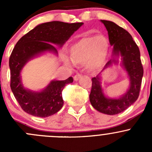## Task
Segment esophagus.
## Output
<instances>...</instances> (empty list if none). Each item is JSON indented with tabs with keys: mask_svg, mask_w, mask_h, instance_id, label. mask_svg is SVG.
<instances>
[{
	"mask_svg": "<svg viewBox=\"0 0 152 152\" xmlns=\"http://www.w3.org/2000/svg\"><path fill=\"white\" fill-rule=\"evenodd\" d=\"M81 77H82V74H79V73H77V74L75 75L74 77H73V79H74L75 81H78L79 79H80Z\"/></svg>",
	"mask_w": 152,
	"mask_h": 152,
	"instance_id": "1",
	"label": "esophagus"
}]
</instances>
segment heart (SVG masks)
Returning a JSON list of instances; mask_svg holds the SVG:
<instances>
[{"instance_id": "b5f03b06", "label": "heart", "mask_w": 152, "mask_h": 152, "mask_svg": "<svg viewBox=\"0 0 152 152\" xmlns=\"http://www.w3.org/2000/svg\"><path fill=\"white\" fill-rule=\"evenodd\" d=\"M109 53V42L105 37L92 35L81 38L69 48L70 59L76 65L87 63L90 69L99 68L105 63ZM66 56L62 61L67 66L72 63Z\"/></svg>"}]
</instances>
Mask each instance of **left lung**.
<instances>
[{
	"mask_svg": "<svg viewBox=\"0 0 152 152\" xmlns=\"http://www.w3.org/2000/svg\"><path fill=\"white\" fill-rule=\"evenodd\" d=\"M107 28L109 40L113 46L112 58L96 77L92 79L90 102L92 106L100 113L106 115L118 114L126 110L137 101L140 93L143 76L139 48L129 33L112 21L101 20ZM127 73L130 87L125 94L118 98H110L103 92L101 86V75L106 69L119 63Z\"/></svg>",
	"mask_w": 152,
	"mask_h": 152,
	"instance_id": "8db88e82",
	"label": "left lung"
}]
</instances>
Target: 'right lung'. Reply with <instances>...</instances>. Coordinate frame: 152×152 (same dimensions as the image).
Wrapping results in <instances>:
<instances>
[{"instance_id":"1","label":"right lung","mask_w":152,"mask_h":152,"mask_svg":"<svg viewBox=\"0 0 152 152\" xmlns=\"http://www.w3.org/2000/svg\"><path fill=\"white\" fill-rule=\"evenodd\" d=\"M83 23H67L60 21L44 23L37 26L19 39L10 58V87L21 108L29 115L40 118L52 115L61 110L64 102L62 92L73 79L51 80L40 91L26 88L21 79V72L28 61L49 52L58 55L56 48H62Z\"/></svg>"}]
</instances>
